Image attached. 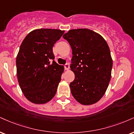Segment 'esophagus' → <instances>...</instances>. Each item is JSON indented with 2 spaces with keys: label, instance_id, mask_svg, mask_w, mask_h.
Returning a JSON list of instances; mask_svg holds the SVG:
<instances>
[{
  "label": "esophagus",
  "instance_id": "34e87169",
  "mask_svg": "<svg viewBox=\"0 0 134 134\" xmlns=\"http://www.w3.org/2000/svg\"><path fill=\"white\" fill-rule=\"evenodd\" d=\"M64 69H65V70H67L69 69V64H65V65H64Z\"/></svg>",
  "mask_w": 134,
  "mask_h": 134
}]
</instances>
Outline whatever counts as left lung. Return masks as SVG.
Listing matches in <instances>:
<instances>
[{
  "instance_id": "left-lung-1",
  "label": "left lung",
  "mask_w": 134,
  "mask_h": 134,
  "mask_svg": "<svg viewBox=\"0 0 134 134\" xmlns=\"http://www.w3.org/2000/svg\"><path fill=\"white\" fill-rule=\"evenodd\" d=\"M63 37L72 50L70 67L75 74L70 83L72 96L83 105L95 104L104 95L111 78L112 59L107 43L88 29L70 30Z\"/></svg>"
}]
</instances>
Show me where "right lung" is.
Here are the masks:
<instances>
[{
    "instance_id": "1",
    "label": "right lung",
    "mask_w": 134,
    "mask_h": 134,
    "mask_svg": "<svg viewBox=\"0 0 134 134\" xmlns=\"http://www.w3.org/2000/svg\"><path fill=\"white\" fill-rule=\"evenodd\" d=\"M64 30L41 29L30 32L21 43L17 59L20 87L32 103L45 104L54 97L64 67L55 62L53 46Z\"/></svg>"
}]
</instances>
